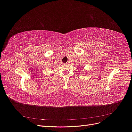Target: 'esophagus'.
I'll return each instance as SVG.
<instances>
[{"label":"esophagus","mask_w":132,"mask_h":132,"mask_svg":"<svg viewBox=\"0 0 132 132\" xmlns=\"http://www.w3.org/2000/svg\"><path fill=\"white\" fill-rule=\"evenodd\" d=\"M69 62H67V63H66V64H69Z\"/></svg>","instance_id":"34e87169"}]
</instances>
